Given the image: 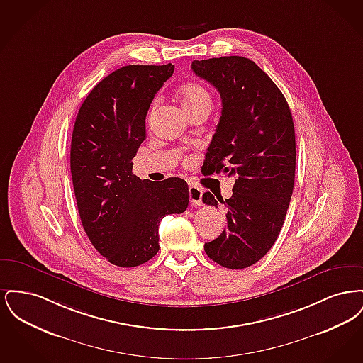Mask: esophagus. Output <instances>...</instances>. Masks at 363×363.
I'll return each instance as SVG.
<instances>
[{
    "label": "esophagus",
    "mask_w": 363,
    "mask_h": 363,
    "mask_svg": "<svg viewBox=\"0 0 363 363\" xmlns=\"http://www.w3.org/2000/svg\"><path fill=\"white\" fill-rule=\"evenodd\" d=\"M189 197L190 201H191L194 206H201V204H203V201H201L203 190L200 189L199 186H196V185H190Z\"/></svg>",
    "instance_id": "obj_1"
}]
</instances>
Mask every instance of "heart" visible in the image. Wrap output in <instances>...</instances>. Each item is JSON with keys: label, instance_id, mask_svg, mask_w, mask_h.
<instances>
[{"label": "heart", "instance_id": "obj_1", "mask_svg": "<svg viewBox=\"0 0 363 363\" xmlns=\"http://www.w3.org/2000/svg\"><path fill=\"white\" fill-rule=\"evenodd\" d=\"M178 94H179L181 104L188 114H191L201 108H211V104H212L211 94L208 92L206 86H203L199 83L184 84L179 88ZM156 104H157V101L154 102V106H156Z\"/></svg>", "mask_w": 363, "mask_h": 363}]
</instances>
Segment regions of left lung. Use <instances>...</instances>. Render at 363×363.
Segmentation results:
<instances>
[{"instance_id": "obj_1", "label": "left lung", "mask_w": 363, "mask_h": 363, "mask_svg": "<svg viewBox=\"0 0 363 363\" xmlns=\"http://www.w3.org/2000/svg\"><path fill=\"white\" fill-rule=\"evenodd\" d=\"M191 70L215 86L222 116L203 170L234 178L233 196L211 191L203 203L227 211V227L204 245L208 257L230 269L256 264L284 223L295 178V130L289 104L252 60L230 55L193 61Z\"/></svg>"}]
</instances>
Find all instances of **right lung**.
<instances>
[{
  "instance_id": "right-lung-1",
  "label": "right lung",
  "mask_w": 363,
  "mask_h": 363,
  "mask_svg": "<svg viewBox=\"0 0 363 363\" xmlns=\"http://www.w3.org/2000/svg\"><path fill=\"white\" fill-rule=\"evenodd\" d=\"M174 65H128L91 89L76 117L70 173L82 223L108 262L138 267L159 250V223L189 204L186 181H141L132 159L145 138V117Z\"/></svg>"
}]
</instances>
